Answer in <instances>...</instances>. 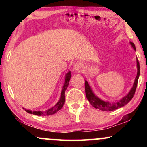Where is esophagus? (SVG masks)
<instances>
[{"label":"esophagus","instance_id":"1","mask_svg":"<svg viewBox=\"0 0 147 147\" xmlns=\"http://www.w3.org/2000/svg\"><path fill=\"white\" fill-rule=\"evenodd\" d=\"M84 68V64L82 63H81V62H77V63H76L75 65H74V70L76 72H80L82 71H83Z\"/></svg>","mask_w":147,"mask_h":147}]
</instances>
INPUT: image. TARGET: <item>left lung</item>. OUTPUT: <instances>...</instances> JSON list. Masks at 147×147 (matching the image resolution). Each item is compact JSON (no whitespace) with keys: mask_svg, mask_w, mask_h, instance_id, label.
I'll return each instance as SVG.
<instances>
[{"mask_svg":"<svg viewBox=\"0 0 147 147\" xmlns=\"http://www.w3.org/2000/svg\"><path fill=\"white\" fill-rule=\"evenodd\" d=\"M130 43H131V46L133 47V49H134L135 50H136V46H135L134 43H133L132 42H130ZM136 61H137L138 72L137 76H136V79H135L134 83H133L132 88L131 89L130 92L125 96V97H122V99H119V101H117V102H115L110 103L109 102H104V101L99 99V97H97V96L94 94V92H92V89H91V88L90 86H89L87 81H85L86 95L88 100L89 102L90 103L91 105L93 106V107H95V109H98L99 110H102L103 111H112L116 110V109L122 107V106L127 104L132 99L133 96H134L136 88H137L138 78H139L140 76V63L138 59H136Z\"/></svg>","mask_w":147,"mask_h":147,"instance_id":"left-lung-1","label":"left lung"}]
</instances>
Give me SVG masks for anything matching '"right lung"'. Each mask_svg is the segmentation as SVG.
<instances>
[{
  "mask_svg": "<svg viewBox=\"0 0 147 147\" xmlns=\"http://www.w3.org/2000/svg\"><path fill=\"white\" fill-rule=\"evenodd\" d=\"M70 77H71V72L69 71L68 73L66 74L65 77V82H64L63 88H62L61 93V97L59 102L57 103V104L54 107L51 108V109H48V110L45 111H32L30 110H25L26 112L29 113L30 114L36 115L38 116H43V115H53L56 113L58 111L61 109L63 107L64 102H65V91L66 90L68 86L69 82L70 80Z\"/></svg>",
  "mask_w": 147,
  "mask_h": 147,
  "instance_id": "add662e5",
  "label": "right lung"
}]
</instances>
